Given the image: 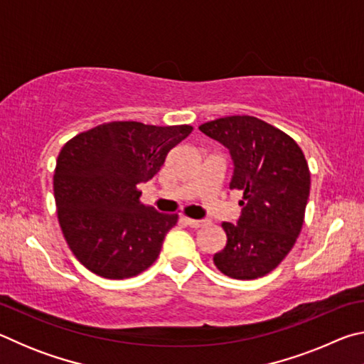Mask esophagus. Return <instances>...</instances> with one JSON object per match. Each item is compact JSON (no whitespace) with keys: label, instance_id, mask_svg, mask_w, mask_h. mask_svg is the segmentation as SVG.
<instances>
[{"label":"esophagus","instance_id":"obj_1","mask_svg":"<svg viewBox=\"0 0 364 364\" xmlns=\"http://www.w3.org/2000/svg\"><path fill=\"white\" fill-rule=\"evenodd\" d=\"M186 220V223L191 226V228H202V226H207L208 225V220L202 218V220H194V218H184Z\"/></svg>","mask_w":364,"mask_h":364}]
</instances>
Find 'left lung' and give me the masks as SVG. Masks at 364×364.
Here are the masks:
<instances>
[{"label": "left lung", "mask_w": 364, "mask_h": 364, "mask_svg": "<svg viewBox=\"0 0 364 364\" xmlns=\"http://www.w3.org/2000/svg\"><path fill=\"white\" fill-rule=\"evenodd\" d=\"M199 130L230 151V189L244 193L237 223H221L226 245L213 255L215 267L234 279L262 278L284 260L304 225L310 196L304 152L284 132L250 115L207 122Z\"/></svg>", "instance_id": "8db88e82"}]
</instances>
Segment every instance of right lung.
Here are the masks:
<instances>
[{"label": "right lung", "mask_w": 364, "mask_h": 364, "mask_svg": "<svg viewBox=\"0 0 364 364\" xmlns=\"http://www.w3.org/2000/svg\"><path fill=\"white\" fill-rule=\"evenodd\" d=\"M191 132L189 125L110 122L65 143L54 199L65 241L85 268L125 279L157 260L178 215L141 204L138 184L149 181Z\"/></svg>", "instance_id": "right-lung-1"}]
</instances>
